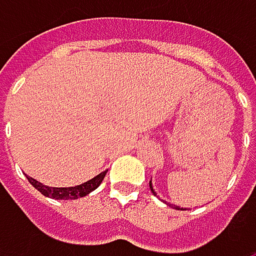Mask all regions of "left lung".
I'll return each mask as SVG.
<instances>
[{"instance_id": "8db88e82", "label": "left lung", "mask_w": 256, "mask_h": 256, "mask_svg": "<svg viewBox=\"0 0 256 256\" xmlns=\"http://www.w3.org/2000/svg\"><path fill=\"white\" fill-rule=\"evenodd\" d=\"M150 188H151V191H152V194H154V196H157V194H156V191H154V188H152V185H151V180H150Z\"/></svg>"}]
</instances>
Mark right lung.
I'll return each mask as SVG.
<instances>
[{"instance_id": "right-lung-1", "label": "right lung", "mask_w": 256, "mask_h": 256, "mask_svg": "<svg viewBox=\"0 0 256 256\" xmlns=\"http://www.w3.org/2000/svg\"><path fill=\"white\" fill-rule=\"evenodd\" d=\"M108 170L99 174L98 176H94L93 179L81 184V185H77V186H66V188H52V186H47V185H42L41 182L35 180L34 178L28 176V180L30 182L32 186H35L42 196L46 197H50V198H56V200H76L78 197H84L87 194H90L92 191H94L100 182L104 180L105 175H106Z\"/></svg>"}]
</instances>
